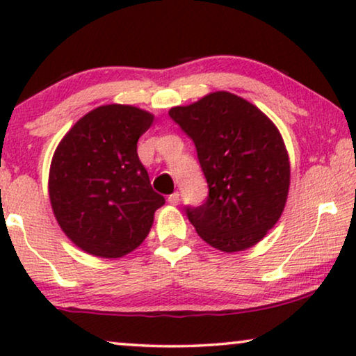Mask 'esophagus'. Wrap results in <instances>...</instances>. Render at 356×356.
<instances>
[{
  "instance_id": "1",
  "label": "esophagus",
  "mask_w": 356,
  "mask_h": 356,
  "mask_svg": "<svg viewBox=\"0 0 356 356\" xmlns=\"http://www.w3.org/2000/svg\"><path fill=\"white\" fill-rule=\"evenodd\" d=\"M168 202L172 204V206H177V204L179 202V193L175 191V193L170 194V196H168Z\"/></svg>"
}]
</instances>
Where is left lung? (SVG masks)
Returning <instances> with one entry per match:
<instances>
[{
  "instance_id": "1",
  "label": "left lung",
  "mask_w": 356,
  "mask_h": 356,
  "mask_svg": "<svg viewBox=\"0 0 356 356\" xmlns=\"http://www.w3.org/2000/svg\"><path fill=\"white\" fill-rule=\"evenodd\" d=\"M170 118L194 143L207 181L201 206H186L199 236L220 251L256 245L284 212L290 162L279 129L230 92L175 106Z\"/></svg>"
}]
</instances>
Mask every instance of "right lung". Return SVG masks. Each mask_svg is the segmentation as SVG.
Wrapping results in <instances>:
<instances>
[{"label": "right lung", "instance_id": "obj_1", "mask_svg": "<svg viewBox=\"0 0 356 356\" xmlns=\"http://www.w3.org/2000/svg\"><path fill=\"white\" fill-rule=\"evenodd\" d=\"M152 121L136 106H99L72 126L53 155V212L89 254L121 257L136 250L165 204L138 157V140Z\"/></svg>", "mask_w": 356, "mask_h": 356}]
</instances>
